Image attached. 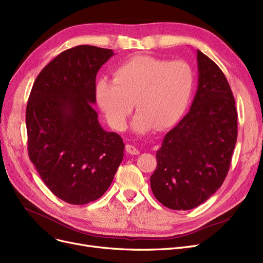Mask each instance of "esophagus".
<instances>
[{
    "mask_svg": "<svg viewBox=\"0 0 263 263\" xmlns=\"http://www.w3.org/2000/svg\"><path fill=\"white\" fill-rule=\"evenodd\" d=\"M125 151H127V153H129L130 155H139L140 154L139 148L132 144L125 145Z\"/></svg>",
    "mask_w": 263,
    "mask_h": 263,
    "instance_id": "obj_1",
    "label": "esophagus"
}]
</instances>
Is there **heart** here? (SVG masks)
<instances>
[{"label":"heart","instance_id":"1","mask_svg":"<svg viewBox=\"0 0 263 263\" xmlns=\"http://www.w3.org/2000/svg\"><path fill=\"white\" fill-rule=\"evenodd\" d=\"M195 87V73L182 60L168 61L152 55H135L114 72V81L97 83L98 105L115 130L127 127L128 117L138 109L132 127L139 133L166 129L186 111Z\"/></svg>","mask_w":263,"mask_h":263}]
</instances>
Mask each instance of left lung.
<instances>
[{
  "instance_id": "obj_1",
  "label": "left lung",
  "mask_w": 263,
  "mask_h": 263,
  "mask_svg": "<svg viewBox=\"0 0 263 263\" xmlns=\"http://www.w3.org/2000/svg\"><path fill=\"white\" fill-rule=\"evenodd\" d=\"M199 85L189 112L166 133L151 176L164 206L192 210L220 188L237 138V112L229 83L212 59L197 51Z\"/></svg>"
}]
</instances>
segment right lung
<instances>
[{
	"instance_id": "obj_1",
	"label": "right lung",
	"mask_w": 263,
	"mask_h": 263,
	"mask_svg": "<svg viewBox=\"0 0 263 263\" xmlns=\"http://www.w3.org/2000/svg\"><path fill=\"white\" fill-rule=\"evenodd\" d=\"M111 49L81 45L55 57L36 77L29 97L28 153L55 197L83 205L110 186L122 161L121 136L101 127L96 77Z\"/></svg>"
}]
</instances>
